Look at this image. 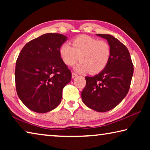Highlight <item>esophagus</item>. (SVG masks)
<instances>
[{
    "instance_id": "1",
    "label": "esophagus",
    "mask_w": 150,
    "mask_h": 150,
    "mask_svg": "<svg viewBox=\"0 0 150 150\" xmlns=\"http://www.w3.org/2000/svg\"><path fill=\"white\" fill-rule=\"evenodd\" d=\"M77 75L76 74V73H72V78H73V79L75 78L76 77H77Z\"/></svg>"
}]
</instances>
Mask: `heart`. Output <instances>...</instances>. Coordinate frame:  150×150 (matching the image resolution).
Segmentation results:
<instances>
[{
	"mask_svg": "<svg viewBox=\"0 0 150 150\" xmlns=\"http://www.w3.org/2000/svg\"><path fill=\"white\" fill-rule=\"evenodd\" d=\"M63 62L72 66L79 59L81 62L75 67L78 72L96 74L106 67L111 56V48L108 42L98 40L87 35H81L72 41V46L64 43L59 47Z\"/></svg>",
	"mask_w": 150,
	"mask_h": 150,
	"instance_id": "b5f03b06",
	"label": "heart"
}]
</instances>
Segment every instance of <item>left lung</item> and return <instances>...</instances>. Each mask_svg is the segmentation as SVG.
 Wrapping results in <instances>:
<instances>
[{"label":"left lung","instance_id":"1","mask_svg":"<svg viewBox=\"0 0 150 150\" xmlns=\"http://www.w3.org/2000/svg\"><path fill=\"white\" fill-rule=\"evenodd\" d=\"M107 40L111 56L106 67L94 77H85L86 86L81 93L85 105L104 112L115 108L130 88L134 66L127 47L113 35L96 34Z\"/></svg>","mask_w":150,"mask_h":150}]
</instances>
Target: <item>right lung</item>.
Masks as SVG:
<instances>
[{"label": "right lung", "instance_id": "1", "mask_svg": "<svg viewBox=\"0 0 150 150\" xmlns=\"http://www.w3.org/2000/svg\"><path fill=\"white\" fill-rule=\"evenodd\" d=\"M67 37L47 33L24 45L16 60L15 82L18 96L35 112L54 110L62 100V91L71 79L59 47Z\"/></svg>", "mask_w": 150, "mask_h": 150}]
</instances>
